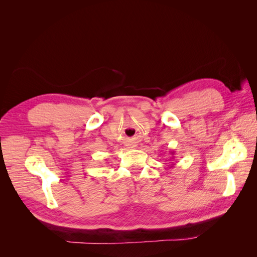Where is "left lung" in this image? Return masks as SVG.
Returning <instances> with one entry per match:
<instances>
[{
    "label": "left lung",
    "mask_w": 257,
    "mask_h": 257,
    "mask_svg": "<svg viewBox=\"0 0 257 257\" xmlns=\"http://www.w3.org/2000/svg\"><path fill=\"white\" fill-rule=\"evenodd\" d=\"M170 153H172V154H173V155H174V154H175V152H174V151H173V152H170ZM173 165H175V164H173Z\"/></svg>",
    "instance_id": "1"
}]
</instances>
